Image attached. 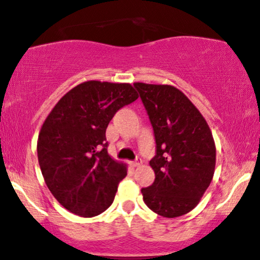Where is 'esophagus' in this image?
<instances>
[{
    "label": "esophagus",
    "mask_w": 260,
    "mask_h": 260,
    "mask_svg": "<svg viewBox=\"0 0 260 260\" xmlns=\"http://www.w3.org/2000/svg\"><path fill=\"white\" fill-rule=\"evenodd\" d=\"M140 164H142V160H140V159H137L136 161H133V162L131 164V165H132L133 168H137V166H139Z\"/></svg>",
    "instance_id": "34e87169"
}]
</instances>
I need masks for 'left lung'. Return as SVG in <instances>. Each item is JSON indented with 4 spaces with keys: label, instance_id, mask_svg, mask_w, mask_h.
<instances>
[{
    "label": "left lung",
    "instance_id": "8db88e82",
    "mask_svg": "<svg viewBox=\"0 0 260 260\" xmlns=\"http://www.w3.org/2000/svg\"><path fill=\"white\" fill-rule=\"evenodd\" d=\"M154 128L156 155L151 186L143 201L164 217L193 210L213 180L216 148L207 121L180 89L166 84L134 83Z\"/></svg>",
    "mask_w": 260,
    "mask_h": 260
}]
</instances>
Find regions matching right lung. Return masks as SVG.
<instances>
[{"mask_svg": "<svg viewBox=\"0 0 260 260\" xmlns=\"http://www.w3.org/2000/svg\"><path fill=\"white\" fill-rule=\"evenodd\" d=\"M137 99L129 83L88 80L66 92L44 121L39 165L50 192L71 213L92 217L112 204L127 165L107 153L106 128Z\"/></svg>", "mask_w": 260, "mask_h": 260, "instance_id": "obj_1", "label": "right lung"}]
</instances>
